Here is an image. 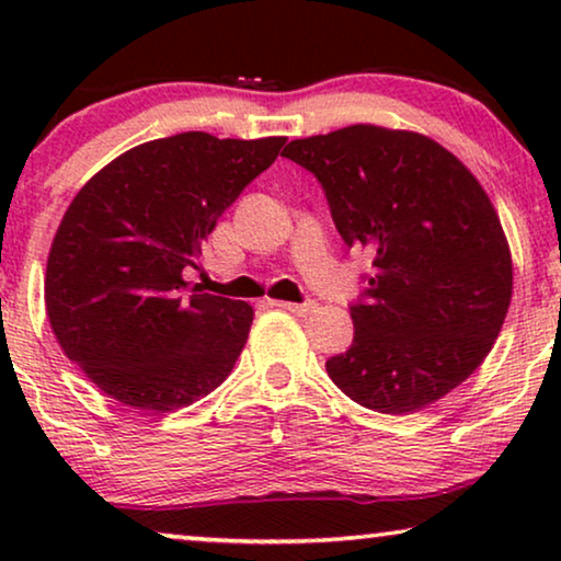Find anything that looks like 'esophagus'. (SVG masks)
Here are the masks:
<instances>
[{"instance_id": "esophagus-1", "label": "esophagus", "mask_w": 561, "mask_h": 561, "mask_svg": "<svg viewBox=\"0 0 561 561\" xmlns=\"http://www.w3.org/2000/svg\"><path fill=\"white\" fill-rule=\"evenodd\" d=\"M273 306H278V309H286L290 313H298V317H306V313H311L317 309V304L313 301H304V304H290V301H273Z\"/></svg>"}]
</instances>
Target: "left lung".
<instances>
[{
    "label": "left lung",
    "mask_w": 561,
    "mask_h": 561,
    "mask_svg": "<svg viewBox=\"0 0 561 561\" xmlns=\"http://www.w3.org/2000/svg\"><path fill=\"white\" fill-rule=\"evenodd\" d=\"M347 248L373 252L350 306L355 340L327 359L334 386L378 413H413L478 370L513 294L511 250L478 179L432 137L352 125L290 140Z\"/></svg>",
    "instance_id": "obj_1"
}]
</instances>
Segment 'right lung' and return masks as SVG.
I'll return each mask as SVG.
<instances>
[{
  "mask_svg": "<svg viewBox=\"0 0 561 561\" xmlns=\"http://www.w3.org/2000/svg\"><path fill=\"white\" fill-rule=\"evenodd\" d=\"M286 137L181 133L137 145L83 186L53 237L45 309L60 350L114 401L168 413L209 396L252 306L188 288L202 242Z\"/></svg>",
  "mask_w": 561,
  "mask_h": 561,
  "instance_id": "obj_1",
  "label": "right lung"
}]
</instances>
